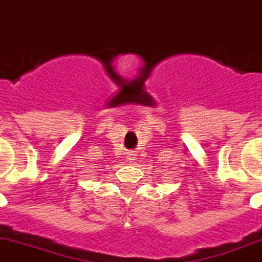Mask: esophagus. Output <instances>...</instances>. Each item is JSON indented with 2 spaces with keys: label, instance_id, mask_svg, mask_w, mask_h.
<instances>
[{
  "label": "esophagus",
  "instance_id": "34e87169",
  "mask_svg": "<svg viewBox=\"0 0 262 262\" xmlns=\"http://www.w3.org/2000/svg\"><path fill=\"white\" fill-rule=\"evenodd\" d=\"M134 156H136V154H134L133 151H129V153H128V161H129V162H133L134 158H136Z\"/></svg>",
  "mask_w": 262,
  "mask_h": 262
}]
</instances>
